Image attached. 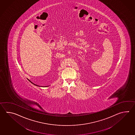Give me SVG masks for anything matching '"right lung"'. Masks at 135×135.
<instances>
[{"mask_svg":"<svg viewBox=\"0 0 135 135\" xmlns=\"http://www.w3.org/2000/svg\"><path fill=\"white\" fill-rule=\"evenodd\" d=\"M28 80H29V81H30V82L31 83H32V84H33V85H36V86H39V85H36V84H33V83L32 82H31V81H30V80H29V79H28Z\"/></svg>","mask_w":135,"mask_h":135,"instance_id":"right-lung-1","label":"right lung"}]
</instances>
